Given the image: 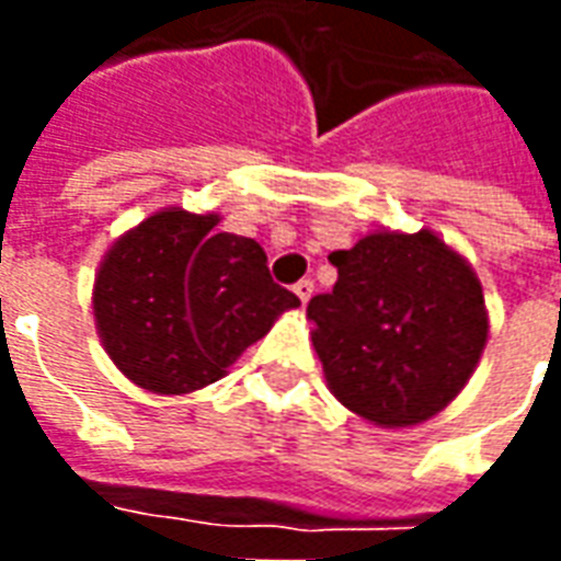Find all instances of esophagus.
I'll return each mask as SVG.
<instances>
[{"label": "esophagus", "instance_id": "esophagus-1", "mask_svg": "<svg viewBox=\"0 0 561 561\" xmlns=\"http://www.w3.org/2000/svg\"><path fill=\"white\" fill-rule=\"evenodd\" d=\"M312 291H316V282L312 279H300L297 285H294V294L300 297V304H309V297H312Z\"/></svg>", "mask_w": 561, "mask_h": 561}]
</instances>
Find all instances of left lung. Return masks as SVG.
<instances>
[{
	"instance_id": "obj_1",
	"label": "left lung",
	"mask_w": 561,
	"mask_h": 561,
	"mask_svg": "<svg viewBox=\"0 0 561 561\" xmlns=\"http://www.w3.org/2000/svg\"><path fill=\"white\" fill-rule=\"evenodd\" d=\"M340 279L309 300L333 397L378 426H412L457 397L486 345L478 276L433 231L369 233L330 255Z\"/></svg>"
}]
</instances>
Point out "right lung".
<instances>
[{
  "label": "right lung",
  "instance_id": "right-lung-1",
  "mask_svg": "<svg viewBox=\"0 0 561 561\" xmlns=\"http://www.w3.org/2000/svg\"><path fill=\"white\" fill-rule=\"evenodd\" d=\"M219 216L164 209L107 252L95 324L111 360L152 393L213 385L279 312L300 306L273 282L264 249L216 231Z\"/></svg>",
  "mask_w": 561,
  "mask_h": 561
}]
</instances>
